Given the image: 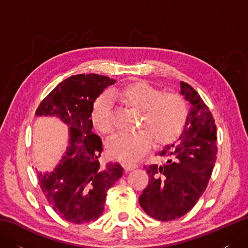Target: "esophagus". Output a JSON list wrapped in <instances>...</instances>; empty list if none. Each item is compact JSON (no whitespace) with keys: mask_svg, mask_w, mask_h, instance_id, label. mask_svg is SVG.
<instances>
[{"mask_svg":"<svg viewBox=\"0 0 248 248\" xmlns=\"http://www.w3.org/2000/svg\"><path fill=\"white\" fill-rule=\"evenodd\" d=\"M123 166H124L125 171L133 170H135L136 167H138V165H136V164H130V163H127V162H123Z\"/></svg>","mask_w":248,"mask_h":248,"instance_id":"1","label":"esophagus"}]
</instances>
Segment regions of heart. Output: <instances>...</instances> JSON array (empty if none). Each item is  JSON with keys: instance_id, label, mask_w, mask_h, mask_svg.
Wrapping results in <instances>:
<instances>
[{"instance_id": "b5f03b06", "label": "heart", "mask_w": 248, "mask_h": 248, "mask_svg": "<svg viewBox=\"0 0 248 248\" xmlns=\"http://www.w3.org/2000/svg\"><path fill=\"white\" fill-rule=\"evenodd\" d=\"M109 96L140 110V125L143 130L121 132L108 141L109 154L125 162H136L149 149L151 141L164 145L176 140L186 124L187 110L184 99L176 93H161L159 88L145 81L129 83L110 91ZM112 101L101 94L93 104L92 120L94 127L104 134L113 131Z\"/></svg>"}]
</instances>
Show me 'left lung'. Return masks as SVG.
<instances>
[{"mask_svg":"<svg viewBox=\"0 0 248 248\" xmlns=\"http://www.w3.org/2000/svg\"><path fill=\"white\" fill-rule=\"evenodd\" d=\"M181 93L191 104L177 143L157 152L163 163L145 167L149 182L140 196L141 209L162 222L186 215L208 186L217 161V125L198 93L180 82Z\"/></svg>","mask_w":248,"mask_h":248,"instance_id":"1","label":"left lung"}]
</instances>
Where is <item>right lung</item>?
<instances>
[{
	"label": "right lung",
	"mask_w": 248,
	"mask_h": 248,
	"mask_svg": "<svg viewBox=\"0 0 248 248\" xmlns=\"http://www.w3.org/2000/svg\"><path fill=\"white\" fill-rule=\"evenodd\" d=\"M115 82L96 73L72 76L61 82L36 109L37 116H56L69 125V146L60 164L51 172L36 170L41 191L67 222L96 220L103 212L108 189L123 176L118 163H100L102 140L92 131L94 100Z\"/></svg>",
	"instance_id": "1"
}]
</instances>
